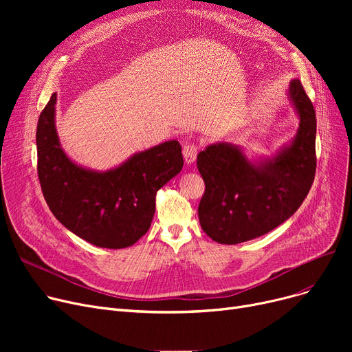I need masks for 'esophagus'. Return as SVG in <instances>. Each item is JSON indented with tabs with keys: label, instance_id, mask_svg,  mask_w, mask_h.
Masks as SVG:
<instances>
[{
	"label": "esophagus",
	"instance_id": "esophagus-1",
	"mask_svg": "<svg viewBox=\"0 0 352 352\" xmlns=\"http://www.w3.org/2000/svg\"><path fill=\"white\" fill-rule=\"evenodd\" d=\"M197 153H198V148L194 144H186V145H184L182 155H184V160H186L187 165H191V164L195 162Z\"/></svg>",
	"mask_w": 352,
	"mask_h": 352
}]
</instances>
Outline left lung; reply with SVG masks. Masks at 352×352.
Returning a JSON list of instances; mask_svg holds the SVG:
<instances>
[{"label": "left lung", "instance_id": "obj_1", "mask_svg": "<svg viewBox=\"0 0 352 352\" xmlns=\"http://www.w3.org/2000/svg\"><path fill=\"white\" fill-rule=\"evenodd\" d=\"M287 96L298 117L295 137L271 157H248L227 141L197 157L206 192L198 206L201 228L218 244H239L283 224L305 199L316 175V109L300 80Z\"/></svg>", "mask_w": 352, "mask_h": 352}]
</instances>
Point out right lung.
<instances>
[{
    "mask_svg": "<svg viewBox=\"0 0 352 352\" xmlns=\"http://www.w3.org/2000/svg\"><path fill=\"white\" fill-rule=\"evenodd\" d=\"M55 104L57 92L43 109L35 135L38 178L51 212L96 247L134 245L151 227L157 191L182 168L179 142H161L107 171L91 170L64 151L55 126Z\"/></svg>",
    "mask_w": 352,
    "mask_h": 352,
    "instance_id": "add662e5",
    "label": "right lung"
}]
</instances>
